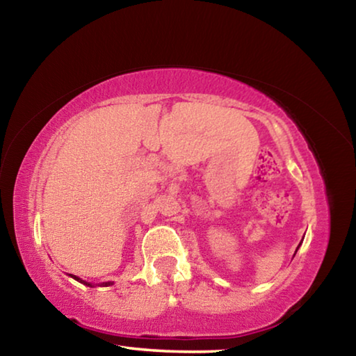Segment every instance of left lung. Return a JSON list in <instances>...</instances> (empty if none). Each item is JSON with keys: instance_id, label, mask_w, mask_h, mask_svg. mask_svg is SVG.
I'll list each match as a JSON object with an SVG mask.
<instances>
[{"instance_id": "left-lung-1", "label": "left lung", "mask_w": 356, "mask_h": 356, "mask_svg": "<svg viewBox=\"0 0 356 356\" xmlns=\"http://www.w3.org/2000/svg\"><path fill=\"white\" fill-rule=\"evenodd\" d=\"M297 250H298V248H297Z\"/></svg>"}]
</instances>
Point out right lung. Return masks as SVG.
Wrapping results in <instances>:
<instances>
[{
  "instance_id": "obj_1",
  "label": "right lung",
  "mask_w": 356,
  "mask_h": 356,
  "mask_svg": "<svg viewBox=\"0 0 356 356\" xmlns=\"http://www.w3.org/2000/svg\"><path fill=\"white\" fill-rule=\"evenodd\" d=\"M69 276H72V278H74V280H76L78 282H83V284H86V286H89V287H94L92 284H91V282H86V281H84V280H81V278H78V276H75V275H69ZM111 284V282L110 281H108V282H104V284H102V286H110Z\"/></svg>"
}]
</instances>
